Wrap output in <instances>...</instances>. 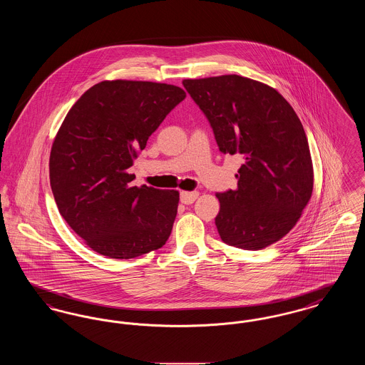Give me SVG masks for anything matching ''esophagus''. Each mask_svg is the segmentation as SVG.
I'll list each match as a JSON object with an SVG mask.
<instances>
[{"instance_id":"obj_1","label":"esophagus","mask_w":365,"mask_h":365,"mask_svg":"<svg viewBox=\"0 0 365 365\" xmlns=\"http://www.w3.org/2000/svg\"><path fill=\"white\" fill-rule=\"evenodd\" d=\"M198 197L197 191H182L180 192V202L185 205H190Z\"/></svg>"}]
</instances>
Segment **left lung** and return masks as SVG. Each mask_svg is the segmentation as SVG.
<instances>
[{
    "label": "left lung",
    "instance_id": "1",
    "mask_svg": "<svg viewBox=\"0 0 365 365\" xmlns=\"http://www.w3.org/2000/svg\"><path fill=\"white\" fill-rule=\"evenodd\" d=\"M183 86L212 127L222 153L241 155L238 189L217 192L223 242L260 250L283 238L313 189L304 127L278 91L240 75L186 79Z\"/></svg>",
    "mask_w": 365,
    "mask_h": 365
}]
</instances>
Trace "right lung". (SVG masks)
Masks as SVG:
<instances>
[{"instance_id": "right-lung-1", "label": "right lung", "mask_w": 365, "mask_h": 365, "mask_svg": "<svg viewBox=\"0 0 365 365\" xmlns=\"http://www.w3.org/2000/svg\"><path fill=\"white\" fill-rule=\"evenodd\" d=\"M185 97L173 85L106 81L66 116L51 152V187L60 215L97 253L134 259L171 235L179 192L131 186L127 170Z\"/></svg>"}]
</instances>
